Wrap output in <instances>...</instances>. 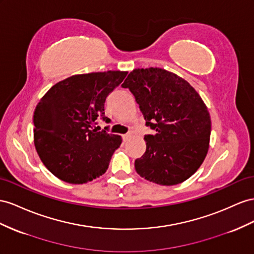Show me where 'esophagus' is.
I'll list each match as a JSON object with an SVG mask.
<instances>
[{
	"instance_id": "esophagus-1",
	"label": "esophagus",
	"mask_w": 254,
	"mask_h": 254,
	"mask_svg": "<svg viewBox=\"0 0 254 254\" xmlns=\"http://www.w3.org/2000/svg\"><path fill=\"white\" fill-rule=\"evenodd\" d=\"M130 138H131V132L126 133V134H123V140H124V141H128Z\"/></svg>"
}]
</instances>
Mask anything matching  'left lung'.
<instances>
[{"label": "left lung", "instance_id": "left-lung-1", "mask_svg": "<svg viewBox=\"0 0 254 254\" xmlns=\"http://www.w3.org/2000/svg\"><path fill=\"white\" fill-rule=\"evenodd\" d=\"M129 88L146 121V150L134 161L136 173L162 186L181 184L201 167L209 147L210 116L186 80L162 68L133 69L122 84Z\"/></svg>", "mask_w": 254, "mask_h": 254}]
</instances>
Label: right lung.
I'll return each instance as SVG.
<instances>
[{
    "label": "right lung",
    "mask_w": 254,
    "mask_h": 254,
    "mask_svg": "<svg viewBox=\"0 0 254 254\" xmlns=\"http://www.w3.org/2000/svg\"><path fill=\"white\" fill-rule=\"evenodd\" d=\"M109 70L74 74L53 85L34 112V144L50 172L69 184H85L109 167L122 136L93 129L105 116V101L127 76ZM108 129V128H106Z\"/></svg>",
    "instance_id": "obj_1"
}]
</instances>
